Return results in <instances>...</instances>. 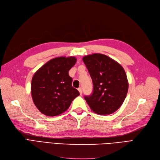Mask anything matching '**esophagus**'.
<instances>
[{
  "label": "esophagus",
  "mask_w": 160,
  "mask_h": 160,
  "mask_svg": "<svg viewBox=\"0 0 160 160\" xmlns=\"http://www.w3.org/2000/svg\"><path fill=\"white\" fill-rule=\"evenodd\" d=\"M78 91H79V93H80L81 95H82V92H83V91H82V88H79L78 89Z\"/></svg>",
  "instance_id": "1"
}]
</instances>
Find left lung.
Wrapping results in <instances>:
<instances>
[{"label": "left lung", "mask_w": 160, "mask_h": 160, "mask_svg": "<svg viewBox=\"0 0 160 160\" xmlns=\"http://www.w3.org/2000/svg\"><path fill=\"white\" fill-rule=\"evenodd\" d=\"M83 61L93 81V93L84 98L93 112L109 115L123 103L128 91L125 70L111 58L100 53L83 57Z\"/></svg>", "instance_id": "obj_1"}]
</instances>
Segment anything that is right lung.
Wrapping results in <instances>:
<instances>
[{"label": "right lung", "mask_w": 160, "mask_h": 160, "mask_svg": "<svg viewBox=\"0 0 160 160\" xmlns=\"http://www.w3.org/2000/svg\"><path fill=\"white\" fill-rule=\"evenodd\" d=\"M75 57L54 58L34 74L31 95L37 109L47 116H57L69 108L79 92L72 87L69 71L76 63Z\"/></svg>", "instance_id": "obj_1"}]
</instances>
